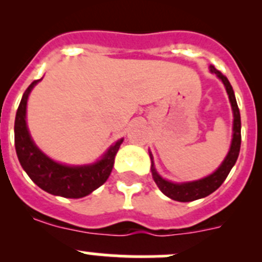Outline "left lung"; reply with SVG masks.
I'll return each instance as SVG.
<instances>
[{"label": "left lung", "instance_id": "left-lung-1", "mask_svg": "<svg viewBox=\"0 0 262 262\" xmlns=\"http://www.w3.org/2000/svg\"><path fill=\"white\" fill-rule=\"evenodd\" d=\"M210 71L213 73H215L219 78H221L222 82L224 83L227 90V94H228L229 101H231L232 110H233V139H232L231 149H229L228 155H227L226 160L223 161L221 166H219L218 170L215 172L212 173L208 178L202 179V180L192 181V182H185V184H173V182H170L165 179L161 178L155 170V166H153V158L152 155L150 156V161H152V176L153 180H155L156 184H157L158 189L168 196L170 199L176 200V202H192V200L202 199V198L208 196L212 192L215 191L223 181L226 180L228 173L231 172L232 167L236 163L237 158H238L239 155V148H241V115H239V109L238 105H237L236 97H234L233 89H232L231 83H229L228 78L221 72V71L216 70L214 66H210Z\"/></svg>", "mask_w": 262, "mask_h": 262}]
</instances>
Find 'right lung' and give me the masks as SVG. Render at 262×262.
<instances>
[{
  "label": "right lung",
  "mask_w": 262,
  "mask_h": 262,
  "mask_svg": "<svg viewBox=\"0 0 262 262\" xmlns=\"http://www.w3.org/2000/svg\"><path fill=\"white\" fill-rule=\"evenodd\" d=\"M35 80L25 90L15 118V148L21 166L40 189L52 195L80 199L91 194L109 179L114 158L123 139L118 141L99 162L90 166H66L47 157L30 138L26 126V102Z\"/></svg>",
  "instance_id": "1"
}]
</instances>
